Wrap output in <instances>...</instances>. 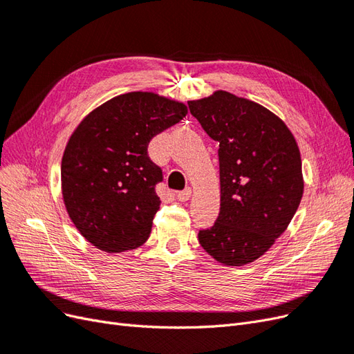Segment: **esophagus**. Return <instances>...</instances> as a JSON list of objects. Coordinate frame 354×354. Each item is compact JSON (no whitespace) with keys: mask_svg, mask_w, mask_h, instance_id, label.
I'll return each mask as SVG.
<instances>
[{"mask_svg":"<svg viewBox=\"0 0 354 354\" xmlns=\"http://www.w3.org/2000/svg\"><path fill=\"white\" fill-rule=\"evenodd\" d=\"M192 196V189L190 187H186L185 190H180L178 194H177V199L180 201V202H186V201H189V198Z\"/></svg>","mask_w":354,"mask_h":354,"instance_id":"1","label":"esophagus"}]
</instances>
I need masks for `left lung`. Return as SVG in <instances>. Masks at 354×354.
I'll list each match as a JSON object with an SVG mask.
<instances>
[{"label": "left lung", "instance_id": "1", "mask_svg": "<svg viewBox=\"0 0 354 354\" xmlns=\"http://www.w3.org/2000/svg\"><path fill=\"white\" fill-rule=\"evenodd\" d=\"M187 104L220 143V212L209 229L199 230V243L223 264H248L286 230L301 201L297 142L269 109L227 91Z\"/></svg>", "mask_w": 354, "mask_h": 354}]
</instances>
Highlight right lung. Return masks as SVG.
<instances>
[{"label":"right lung","mask_w":354,"mask_h":354,"mask_svg":"<svg viewBox=\"0 0 354 354\" xmlns=\"http://www.w3.org/2000/svg\"><path fill=\"white\" fill-rule=\"evenodd\" d=\"M186 115L183 103L134 91L99 106L71 136L62 159L63 199L75 227L99 250L122 252L147 241L162 181L147 146Z\"/></svg>","instance_id":"add662e5"}]
</instances>
